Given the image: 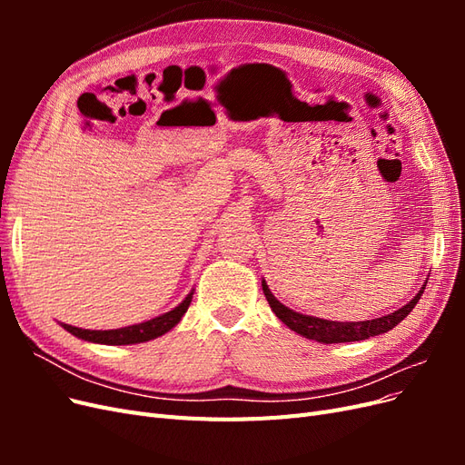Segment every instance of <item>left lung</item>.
Returning <instances> with one entry per match:
<instances>
[{
    "instance_id": "left-lung-1",
    "label": "left lung",
    "mask_w": 465,
    "mask_h": 465,
    "mask_svg": "<svg viewBox=\"0 0 465 465\" xmlns=\"http://www.w3.org/2000/svg\"><path fill=\"white\" fill-rule=\"evenodd\" d=\"M262 289H263L265 299H267V302H270L275 316L283 322L285 326H289L292 331L301 333L302 337H306V340H314L320 343H347V341L369 340V337L386 333L393 326H398V323L413 311L415 304L420 299V294H423V291H425V285L410 302L398 308L396 312L386 314L382 318L364 320V322H333V320H322V318H314V316L299 314V312L291 311V308H287L285 304H281L272 294L265 281H262Z\"/></svg>"
}]
</instances>
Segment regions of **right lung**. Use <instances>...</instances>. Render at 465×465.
Returning <instances> with one entry per match:
<instances>
[{
	"mask_svg": "<svg viewBox=\"0 0 465 465\" xmlns=\"http://www.w3.org/2000/svg\"><path fill=\"white\" fill-rule=\"evenodd\" d=\"M192 294L182 301L174 311L161 314L153 320L142 322V323H134V326L128 328H120V330H81L75 326H69V323H62V328L67 330L72 335L79 337V340L93 341V343H103V345H134V343H143L149 340H154L168 330H173L176 323L182 320V316L186 314L188 306L192 302Z\"/></svg>",
	"mask_w": 465,
	"mask_h": 465,
	"instance_id": "right-lung-1",
	"label": "right lung"
}]
</instances>
